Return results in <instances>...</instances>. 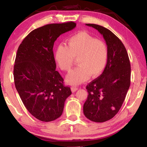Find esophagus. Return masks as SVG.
<instances>
[{"instance_id":"34e87169","label":"esophagus","mask_w":147,"mask_h":147,"mask_svg":"<svg viewBox=\"0 0 147 147\" xmlns=\"http://www.w3.org/2000/svg\"><path fill=\"white\" fill-rule=\"evenodd\" d=\"M78 89V87H75V86H73V87H72L71 88V91H72V92H75L76 91H77Z\"/></svg>"}]
</instances>
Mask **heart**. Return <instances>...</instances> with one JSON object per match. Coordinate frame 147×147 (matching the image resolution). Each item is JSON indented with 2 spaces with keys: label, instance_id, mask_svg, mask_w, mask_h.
<instances>
[{
  "label": "heart",
  "instance_id": "b5f03b06",
  "mask_svg": "<svg viewBox=\"0 0 147 147\" xmlns=\"http://www.w3.org/2000/svg\"><path fill=\"white\" fill-rule=\"evenodd\" d=\"M66 45L57 47L54 58L59 68L64 71L70 70L74 58H77L78 66L66 77L68 84L79 85L90 76L95 78L103 73L108 60V49L104 41L86 32H79L67 39Z\"/></svg>",
  "mask_w": 147,
  "mask_h": 147
}]
</instances>
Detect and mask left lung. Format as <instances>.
Listing matches in <instances>:
<instances>
[{
	"label": "left lung",
	"mask_w": 147,
	"mask_h": 147,
	"mask_svg": "<svg viewBox=\"0 0 147 147\" xmlns=\"http://www.w3.org/2000/svg\"><path fill=\"white\" fill-rule=\"evenodd\" d=\"M102 35L108 49V60L102 74L86 86L88 96L84 113L90 121L103 123L112 119L121 108L130 85L128 53L112 32L95 24H86Z\"/></svg>",
	"instance_id": "8db88e82"
}]
</instances>
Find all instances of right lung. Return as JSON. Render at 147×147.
Masks as SVG:
<instances>
[{
    "label": "right lung",
    "instance_id": "obj_1",
    "mask_svg": "<svg viewBox=\"0 0 147 147\" xmlns=\"http://www.w3.org/2000/svg\"><path fill=\"white\" fill-rule=\"evenodd\" d=\"M74 22L46 24L32 31L17 50L13 68L15 86L30 113L50 122L63 113L71 88L56 71L53 47L61 34L74 28Z\"/></svg>",
    "mask_w": 147,
    "mask_h": 147
}]
</instances>
